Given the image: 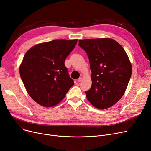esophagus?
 I'll return each instance as SVG.
<instances>
[{
	"mask_svg": "<svg viewBox=\"0 0 151 151\" xmlns=\"http://www.w3.org/2000/svg\"><path fill=\"white\" fill-rule=\"evenodd\" d=\"M82 80H83V78H78V83H80V82H81V81H82Z\"/></svg>",
	"mask_w": 151,
	"mask_h": 151,
	"instance_id": "1",
	"label": "esophagus"
}]
</instances>
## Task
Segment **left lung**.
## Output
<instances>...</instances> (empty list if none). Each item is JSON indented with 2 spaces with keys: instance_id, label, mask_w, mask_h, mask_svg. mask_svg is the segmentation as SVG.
<instances>
[{
  "instance_id": "1",
  "label": "left lung",
  "mask_w": 151,
  "mask_h": 151,
  "mask_svg": "<svg viewBox=\"0 0 151 151\" xmlns=\"http://www.w3.org/2000/svg\"><path fill=\"white\" fill-rule=\"evenodd\" d=\"M78 45L87 54L92 72L88 100L99 109L110 107L123 96L132 76L126 52L110 38L83 39Z\"/></svg>"
}]
</instances>
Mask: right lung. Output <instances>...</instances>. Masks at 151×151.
Wrapping results in <instances>:
<instances>
[{
	"mask_svg": "<svg viewBox=\"0 0 151 151\" xmlns=\"http://www.w3.org/2000/svg\"><path fill=\"white\" fill-rule=\"evenodd\" d=\"M77 39H55L37 44L24 55L19 74L28 94L37 104L52 107L73 86L65 61Z\"/></svg>",
	"mask_w": 151,
	"mask_h": 151,
	"instance_id": "1",
	"label": "right lung"
}]
</instances>
